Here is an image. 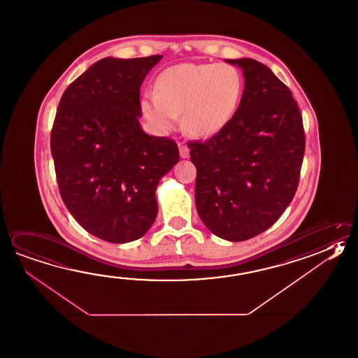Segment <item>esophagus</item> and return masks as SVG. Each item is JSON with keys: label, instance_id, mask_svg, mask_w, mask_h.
Listing matches in <instances>:
<instances>
[{"label": "esophagus", "instance_id": "34e87169", "mask_svg": "<svg viewBox=\"0 0 358 358\" xmlns=\"http://www.w3.org/2000/svg\"><path fill=\"white\" fill-rule=\"evenodd\" d=\"M178 149H180V155H181V158H189V148L186 145V144L180 143V144H178Z\"/></svg>", "mask_w": 358, "mask_h": 358}]
</instances>
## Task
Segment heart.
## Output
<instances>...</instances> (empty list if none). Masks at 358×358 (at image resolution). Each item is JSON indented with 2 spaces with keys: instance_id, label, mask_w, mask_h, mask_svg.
<instances>
[{
  "instance_id": "heart-1",
  "label": "heart",
  "mask_w": 358,
  "mask_h": 358,
  "mask_svg": "<svg viewBox=\"0 0 358 358\" xmlns=\"http://www.w3.org/2000/svg\"><path fill=\"white\" fill-rule=\"evenodd\" d=\"M243 86L241 72L228 63H180L157 76L155 94L143 96L141 111L157 134L172 133L182 114L189 135L211 138L231 122Z\"/></svg>"
}]
</instances>
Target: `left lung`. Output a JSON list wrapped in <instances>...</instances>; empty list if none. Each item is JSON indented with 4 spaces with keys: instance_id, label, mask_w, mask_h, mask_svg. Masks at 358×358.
<instances>
[{
    "instance_id": "left-lung-1",
    "label": "left lung",
    "mask_w": 358,
    "mask_h": 358,
    "mask_svg": "<svg viewBox=\"0 0 358 358\" xmlns=\"http://www.w3.org/2000/svg\"><path fill=\"white\" fill-rule=\"evenodd\" d=\"M225 62L243 72L241 103L223 131L189 148L200 219L216 236L242 242L268 229L290 205L305 135L296 101L270 68L250 58Z\"/></svg>"
}]
</instances>
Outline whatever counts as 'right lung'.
Segmentation results:
<instances>
[{
  "label": "right lung",
  "instance_id": "obj_1",
  "mask_svg": "<svg viewBox=\"0 0 358 358\" xmlns=\"http://www.w3.org/2000/svg\"><path fill=\"white\" fill-rule=\"evenodd\" d=\"M162 55L100 59L62 96L50 150L62 200L83 229L110 243L142 238L155 189L180 159L175 141L143 131L141 86Z\"/></svg>",
  "mask_w": 358,
  "mask_h": 358
}]
</instances>
